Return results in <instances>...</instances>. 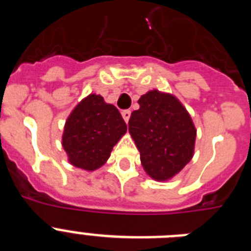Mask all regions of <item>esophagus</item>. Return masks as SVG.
<instances>
[{
    "mask_svg": "<svg viewBox=\"0 0 251 251\" xmlns=\"http://www.w3.org/2000/svg\"><path fill=\"white\" fill-rule=\"evenodd\" d=\"M122 115H123V119L126 121V123H128V121H129L130 118V110L129 109H126L122 112Z\"/></svg>",
    "mask_w": 251,
    "mask_h": 251,
    "instance_id": "34e87169",
    "label": "esophagus"
}]
</instances>
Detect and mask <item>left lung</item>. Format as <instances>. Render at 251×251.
<instances>
[{"instance_id": "1", "label": "left lung", "mask_w": 251, "mask_h": 251, "mask_svg": "<svg viewBox=\"0 0 251 251\" xmlns=\"http://www.w3.org/2000/svg\"><path fill=\"white\" fill-rule=\"evenodd\" d=\"M128 127L141 153L142 166L158 181L178 174L194 154L196 129L174 95L152 90L142 95Z\"/></svg>"}]
</instances>
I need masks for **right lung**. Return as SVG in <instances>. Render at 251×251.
Returning <instances> with one entry per match:
<instances>
[{
	"mask_svg": "<svg viewBox=\"0 0 251 251\" xmlns=\"http://www.w3.org/2000/svg\"><path fill=\"white\" fill-rule=\"evenodd\" d=\"M127 132L119 110L103 97L90 94L69 115L63 147L75 167L94 171L109 158L115 143Z\"/></svg>",
	"mask_w": 251,
	"mask_h": 251,
	"instance_id": "right-lung-1",
	"label": "right lung"
}]
</instances>
